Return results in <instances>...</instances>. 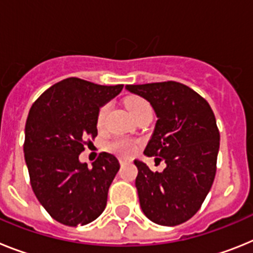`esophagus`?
<instances>
[{
	"label": "esophagus",
	"instance_id": "esophagus-1",
	"mask_svg": "<svg viewBox=\"0 0 253 253\" xmlns=\"http://www.w3.org/2000/svg\"><path fill=\"white\" fill-rule=\"evenodd\" d=\"M119 162H120V165H125V163L130 162V161L126 160V158H119Z\"/></svg>",
	"mask_w": 253,
	"mask_h": 253
}]
</instances>
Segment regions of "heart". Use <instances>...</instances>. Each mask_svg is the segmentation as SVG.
<instances>
[{
	"instance_id": "heart-1",
	"label": "heart",
	"mask_w": 253,
	"mask_h": 253,
	"mask_svg": "<svg viewBox=\"0 0 253 253\" xmlns=\"http://www.w3.org/2000/svg\"><path fill=\"white\" fill-rule=\"evenodd\" d=\"M126 107H128L129 113L131 114V116L137 115L138 113L143 110H147V109H151L148 105V102L144 101L140 97H130V99L126 101ZM107 110H109V105H104V106L100 109L99 115H97V125L101 126L102 123H104L105 116H106ZM106 148L111 152V153H115L118 156H123V157H128L130 154L134 153L135 151V143L131 142L129 139H114L110 143H107Z\"/></svg>"
}]
</instances>
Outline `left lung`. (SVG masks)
Instances as JSON below:
<instances>
[{"label": "left lung", "instance_id": "8db88e82", "mask_svg": "<svg viewBox=\"0 0 253 253\" xmlns=\"http://www.w3.org/2000/svg\"><path fill=\"white\" fill-rule=\"evenodd\" d=\"M125 88L153 107L157 122L144 154L166 163L162 172H152L134 161L142 211L156 224H181L200 209L215 177L220 140L215 116L207 100L178 82Z\"/></svg>", "mask_w": 253, "mask_h": 253}]
</instances>
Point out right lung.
Instances as JSON below:
<instances>
[{
	"label": "right lung",
	"instance_id": "add662e5",
	"mask_svg": "<svg viewBox=\"0 0 253 253\" xmlns=\"http://www.w3.org/2000/svg\"><path fill=\"white\" fill-rule=\"evenodd\" d=\"M123 84L101 86L71 77L40 95L29 111L24 153L35 196L49 215L69 227L95 220L120 169L102 152L92 167L80 161L86 138L97 135V115Z\"/></svg>",
	"mask_w": 253,
	"mask_h": 253
}]
</instances>
